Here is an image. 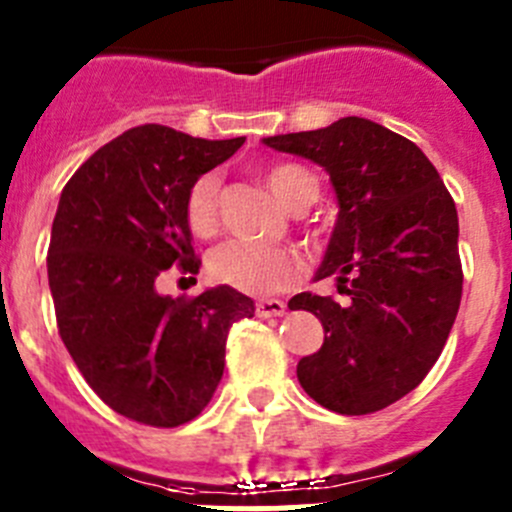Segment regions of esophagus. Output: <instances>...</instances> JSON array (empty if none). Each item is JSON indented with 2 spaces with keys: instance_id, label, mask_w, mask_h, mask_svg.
I'll use <instances>...</instances> for the list:
<instances>
[{
  "instance_id": "obj_1",
  "label": "esophagus",
  "mask_w": 512,
  "mask_h": 512,
  "mask_svg": "<svg viewBox=\"0 0 512 512\" xmlns=\"http://www.w3.org/2000/svg\"><path fill=\"white\" fill-rule=\"evenodd\" d=\"M284 310H287V305H284L282 300L256 302V315H259V318H279V315H284Z\"/></svg>"
}]
</instances>
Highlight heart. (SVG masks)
I'll return each mask as SVG.
<instances>
[{"label": "heart", "instance_id": "1", "mask_svg": "<svg viewBox=\"0 0 512 512\" xmlns=\"http://www.w3.org/2000/svg\"><path fill=\"white\" fill-rule=\"evenodd\" d=\"M264 184L274 200L292 212H302L318 197V179L295 164H279L264 171ZM187 225L194 235L207 238L220 220V182L205 174L189 187L184 202ZM212 282L246 295L266 297L289 289L302 277V259L289 248L253 246L246 241H225L207 256Z\"/></svg>", "mask_w": 512, "mask_h": 512}]
</instances>
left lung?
Returning a JSON list of instances; mask_svg holds the SVG:
<instances>
[{
  "instance_id": "left-lung-1",
  "label": "left lung",
  "mask_w": 512,
  "mask_h": 512,
  "mask_svg": "<svg viewBox=\"0 0 512 512\" xmlns=\"http://www.w3.org/2000/svg\"><path fill=\"white\" fill-rule=\"evenodd\" d=\"M264 143L323 166L341 207L318 279H336L348 302L312 292L289 300L325 330L297 379L333 413H377L423 382L459 312L454 200L413 140L364 117Z\"/></svg>"
}]
</instances>
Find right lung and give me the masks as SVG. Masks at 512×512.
<instances>
[{
	"label": "right lung",
	"instance_id": "obj_1",
	"mask_svg": "<svg viewBox=\"0 0 512 512\" xmlns=\"http://www.w3.org/2000/svg\"><path fill=\"white\" fill-rule=\"evenodd\" d=\"M243 140L140 125L89 156L61 192L48 246L58 333L99 400L135 423L197 418L223 377L228 330L253 318L251 297L230 287L156 292L171 266L200 271L187 192Z\"/></svg>",
	"mask_w": 512,
	"mask_h": 512
}]
</instances>
